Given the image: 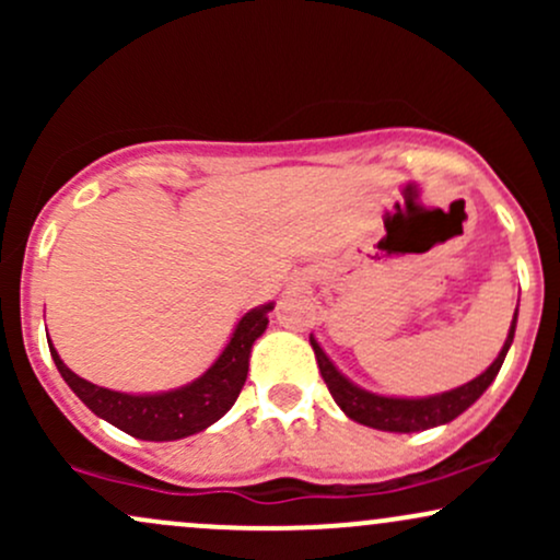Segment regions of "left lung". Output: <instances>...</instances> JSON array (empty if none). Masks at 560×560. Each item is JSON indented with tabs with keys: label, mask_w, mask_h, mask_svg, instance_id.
<instances>
[{
	"label": "left lung",
	"mask_w": 560,
	"mask_h": 560,
	"mask_svg": "<svg viewBox=\"0 0 560 560\" xmlns=\"http://www.w3.org/2000/svg\"><path fill=\"white\" fill-rule=\"evenodd\" d=\"M516 318L518 311L513 313L511 329H508L503 350L498 352L490 369L485 374H479L471 382H466L464 387H455L442 395H429V397H387L369 392L358 384H352L342 371L329 361V355L324 352V347L318 345V339L311 334V347L316 352L318 371L324 376L326 387H329L334 402L345 410L347 419L363 423V427L378 429V432H397V434H410V432H423V429L442 427L458 419L464 410L471 408L474 402L485 395L487 387L498 376L500 365H503L508 350H511L513 334H516Z\"/></svg>",
	"instance_id": "left-lung-1"
}]
</instances>
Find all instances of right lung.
I'll return each mask as SVG.
<instances>
[{"label": "right lung", "mask_w": 560, "mask_h": 560, "mask_svg": "<svg viewBox=\"0 0 560 560\" xmlns=\"http://www.w3.org/2000/svg\"><path fill=\"white\" fill-rule=\"evenodd\" d=\"M271 311L273 302H266V305L244 313L234 334H231L229 345L223 347L221 355L202 376L178 389L152 392V395H128V392L96 387V384L73 374L52 345H49V352H52V361L60 376L68 382V387L94 416L118 427L120 432L137 436V440H184V436L202 432L221 416H226L231 405L236 402L249 371V352H253L255 339L266 331Z\"/></svg>", "instance_id": "right-lung-1"}]
</instances>
